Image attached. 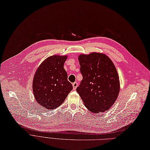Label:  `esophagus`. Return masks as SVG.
<instances>
[{
	"label": "esophagus",
	"instance_id": "34e87169",
	"mask_svg": "<svg viewBox=\"0 0 150 150\" xmlns=\"http://www.w3.org/2000/svg\"><path fill=\"white\" fill-rule=\"evenodd\" d=\"M77 85H78L77 82H74V83H73V90H75L76 89V88H77Z\"/></svg>",
	"mask_w": 150,
	"mask_h": 150
}]
</instances>
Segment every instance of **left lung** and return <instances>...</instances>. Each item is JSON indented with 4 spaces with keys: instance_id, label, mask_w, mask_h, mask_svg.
Listing matches in <instances>:
<instances>
[{
    "instance_id": "obj_1",
    "label": "left lung",
    "mask_w": 150,
    "mask_h": 150,
    "mask_svg": "<svg viewBox=\"0 0 150 150\" xmlns=\"http://www.w3.org/2000/svg\"><path fill=\"white\" fill-rule=\"evenodd\" d=\"M83 79L76 88L88 110L104 112L115 103L119 95V76L108 56L100 52L78 57Z\"/></svg>"
}]
</instances>
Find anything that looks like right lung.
Masks as SVG:
<instances>
[{
	"label": "right lung",
	"mask_w": 150,
	"mask_h": 150,
	"mask_svg": "<svg viewBox=\"0 0 150 150\" xmlns=\"http://www.w3.org/2000/svg\"><path fill=\"white\" fill-rule=\"evenodd\" d=\"M67 58V55L50 56L40 64L35 73L32 83L34 97L47 110L58 108L73 90L63 67Z\"/></svg>",
	"instance_id": "1"
}]
</instances>
